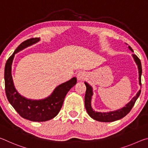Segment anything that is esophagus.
I'll return each mask as SVG.
<instances>
[{
	"mask_svg": "<svg viewBox=\"0 0 148 148\" xmlns=\"http://www.w3.org/2000/svg\"><path fill=\"white\" fill-rule=\"evenodd\" d=\"M77 79L79 80V81H81V80H83L85 79L86 77V74L84 73V72H79L78 73H77Z\"/></svg>",
	"mask_w": 148,
	"mask_h": 148,
	"instance_id": "1",
	"label": "esophagus"
}]
</instances>
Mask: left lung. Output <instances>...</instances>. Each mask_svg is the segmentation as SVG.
I'll use <instances>...</instances> for the list:
<instances>
[{"label": "left lung", "mask_w": 148, "mask_h": 148, "mask_svg": "<svg viewBox=\"0 0 148 148\" xmlns=\"http://www.w3.org/2000/svg\"><path fill=\"white\" fill-rule=\"evenodd\" d=\"M129 49L132 50L133 52V50L130 47H129ZM132 56L134 58V60L135 62L138 65V72H139V83L141 85V75H142V65L140 60L139 59L138 56L136 54H132ZM86 87L85 96H84V105H85V108L87 111L88 114L90 115L94 120L98 121L100 122H113L115 121H117L119 119H121L127 115L129 113L132 108L134 106L136 101L138 98L141 90H139L138 92L136 94L134 98L132 99V100L130 101L129 103L126 105L125 107L123 108L120 110L115 111H110V112L107 113H101V112H96V111H94L92 108L91 107V99L92 96V87L89 85L87 83H84Z\"/></svg>", "instance_id": "left-lung-1"}]
</instances>
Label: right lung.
<instances>
[{"label": "right lung", "instance_id": "right-lung-1", "mask_svg": "<svg viewBox=\"0 0 148 148\" xmlns=\"http://www.w3.org/2000/svg\"><path fill=\"white\" fill-rule=\"evenodd\" d=\"M39 38H31L21 42L6 61L4 68L5 92L8 101L19 115L31 121H47L55 117L62 107L67 93L77 83V78L60 84L48 98L40 100H28L21 96L14 87L12 77V64L15 54L39 41Z\"/></svg>", "mask_w": 148, "mask_h": 148}]
</instances>
